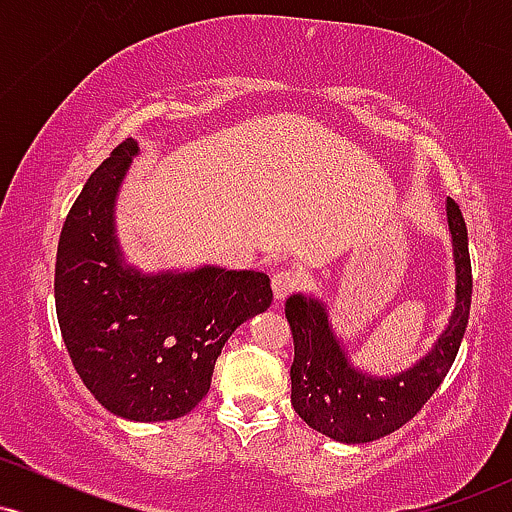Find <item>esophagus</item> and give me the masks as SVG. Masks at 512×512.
I'll use <instances>...</instances> for the list:
<instances>
[{"label":"esophagus","mask_w":512,"mask_h":512,"mask_svg":"<svg viewBox=\"0 0 512 512\" xmlns=\"http://www.w3.org/2000/svg\"><path fill=\"white\" fill-rule=\"evenodd\" d=\"M303 276L298 269H276L272 274V291H274V298L276 301H284L289 293H293L301 286Z\"/></svg>","instance_id":"obj_1"}]
</instances>
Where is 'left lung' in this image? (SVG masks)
I'll return each instance as SVG.
<instances>
[{"label":"left lung","mask_w":512,"mask_h":512,"mask_svg":"<svg viewBox=\"0 0 512 512\" xmlns=\"http://www.w3.org/2000/svg\"><path fill=\"white\" fill-rule=\"evenodd\" d=\"M448 226L455 257V310L433 349L414 368L392 378L368 375L351 366L332 332L325 303L296 293L286 301L293 334L291 404L322 436L339 443H370L402 428L438 390L460 351L472 305V262L467 226L455 199L448 197Z\"/></svg>","instance_id":"left-lung-1"}]
</instances>
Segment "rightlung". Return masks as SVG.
<instances>
[{"label": "right lung", "instance_id": "1", "mask_svg": "<svg viewBox=\"0 0 512 512\" xmlns=\"http://www.w3.org/2000/svg\"><path fill=\"white\" fill-rule=\"evenodd\" d=\"M134 139L91 173L57 245L55 308L72 363L105 409L129 421H170L209 392L223 344L272 305L269 276L202 267L142 274L122 262L115 197Z\"/></svg>", "mask_w": 512, "mask_h": 512}]
</instances>
